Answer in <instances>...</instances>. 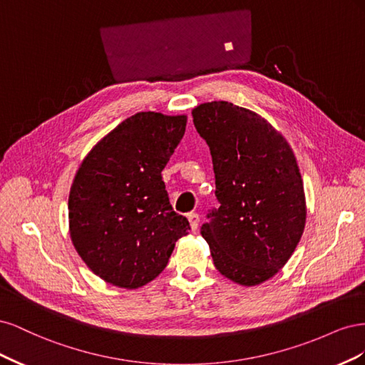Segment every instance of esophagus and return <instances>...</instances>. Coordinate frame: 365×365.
<instances>
[{
	"label": "esophagus",
	"mask_w": 365,
	"mask_h": 365,
	"mask_svg": "<svg viewBox=\"0 0 365 365\" xmlns=\"http://www.w3.org/2000/svg\"><path fill=\"white\" fill-rule=\"evenodd\" d=\"M187 219H189L192 231H196L197 225H200V215H197V213H189V215H187Z\"/></svg>",
	"instance_id": "esophagus-1"
}]
</instances>
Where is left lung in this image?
Returning a JSON list of instances; mask_svg holds the SVG:
<instances>
[{"label": "left lung", "instance_id": "left-lung-1", "mask_svg": "<svg viewBox=\"0 0 365 365\" xmlns=\"http://www.w3.org/2000/svg\"><path fill=\"white\" fill-rule=\"evenodd\" d=\"M210 148L219 208L201 227L216 269L242 286L274 277L306 224L303 180L288 141L267 120L230 102L193 111Z\"/></svg>", "mask_w": 365, "mask_h": 365}]
</instances>
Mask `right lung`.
I'll list each match as a JSON object with an SVG mask.
<instances>
[{
    "label": "right lung",
    "mask_w": 365,
    "mask_h": 365,
    "mask_svg": "<svg viewBox=\"0 0 365 365\" xmlns=\"http://www.w3.org/2000/svg\"><path fill=\"white\" fill-rule=\"evenodd\" d=\"M187 115L137 113L105 135L76 172L70 236L96 275L137 289L161 274L189 220L173 212L161 172L185 132Z\"/></svg>",
    "instance_id": "1"
}]
</instances>
